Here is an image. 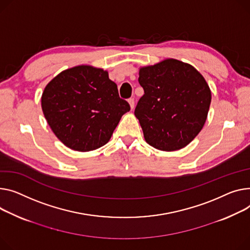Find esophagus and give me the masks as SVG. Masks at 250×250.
<instances>
[{
    "mask_svg": "<svg viewBox=\"0 0 250 250\" xmlns=\"http://www.w3.org/2000/svg\"><path fill=\"white\" fill-rule=\"evenodd\" d=\"M128 104L130 105V108L134 109V107H135V98H132V97L128 98Z\"/></svg>",
    "mask_w": 250,
    "mask_h": 250,
    "instance_id": "esophagus-1",
    "label": "esophagus"
}]
</instances>
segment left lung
<instances>
[{
	"label": "left lung",
	"mask_w": 250,
	"mask_h": 250,
	"mask_svg": "<svg viewBox=\"0 0 250 250\" xmlns=\"http://www.w3.org/2000/svg\"><path fill=\"white\" fill-rule=\"evenodd\" d=\"M145 94L135 109L146 142L161 151H177L201 131L211 104L205 78L192 65L169 58L139 72Z\"/></svg>",
	"instance_id": "left-lung-1"
}]
</instances>
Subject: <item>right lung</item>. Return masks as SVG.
Listing matches in <instances>:
<instances>
[{"label":"right lung","mask_w":250,"mask_h":250,"mask_svg":"<svg viewBox=\"0 0 250 250\" xmlns=\"http://www.w3.org/2000/svg\"><path fill=\"white\" fill-rule=\"evenodd\" d=\"M41 105L55 136L78 152L104 146L130 109L107 71L89 65L75 66L55 76L43 91Z\"/></svg>","instance_id":"right-lung-1"}]
</instances>
